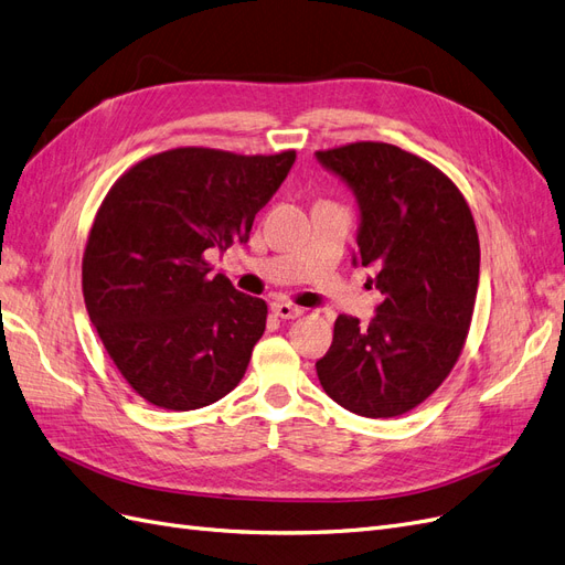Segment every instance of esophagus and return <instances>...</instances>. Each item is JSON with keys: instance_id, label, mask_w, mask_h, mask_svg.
<instances>
[{"instance_id": "34e87169", "label": "esophagus", "mask_w": 565, "mask_h": 565, "mask_svg": "<svg viewBox=\"0 0 565 565\" xmlns=\"http://www.w3.org/2000/svg\"><path fill=\"white\" fill-rule=\"evenodd\" d=\"M271 312H275V317H279V319H298L305 315V309L279 300V302H271Z\"/></svg>"}]
</instances>
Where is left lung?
<instances>
[{"mask_svg": "<svg viewBox=\"0 0 565 565\" xmlns=\"http://www.w3.org/2000/svg\"><path fill=\"white\" fill-rule=\"evenodd\" d=\"M317 159L359 202L356 260L385 296L371 326L340 315L317 361L323 392L363 417L420 406L460 359L479 288V234L452 180L390 142L359 140Z\"/></svg>", "mask_w": 565, "mask_h": 565, "instance_id": "obj_1", "label": "left lung"}]
</instances>
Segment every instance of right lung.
I'll list each match as a JSON object with an SVG mask.
<instances>
[{
	"label": "right lung",
	"mask_w": 565,
	"mask_h": 565,
	"mask_svg": "<svg viewBox=\"0 0 565 565\" xmlns=\"http://www.w3.org/2000/svg\"><path fill=\"white\" fill-rule=\"evenodd\" d=\"M294 161L296 150L175 148L134 163L105 194L82 258L84 302L148 404L194 411L239 385L267 302L213 277L204 253L248 239Z\"/></svg>",
	"instance_id": "obj_1"
}]
</instances>
